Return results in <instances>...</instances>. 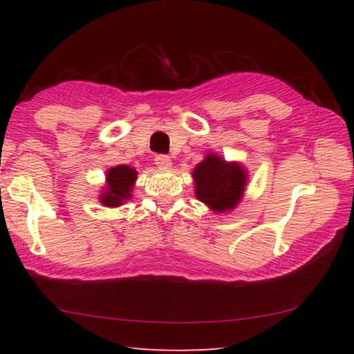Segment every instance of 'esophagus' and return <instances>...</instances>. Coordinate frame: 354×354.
<instances>
[{"mask_svg": "<svg viewBox=\"0 0 354 354\" xmlns=\"http://www.w3.org/2000/svg\"><path fill=\"white\" fill-rule=\"evenodd\" d=\"M155 162H156L159 169H162V170H167V169H170V167H171V159L169 156H165V155H158L155 158Z\"/></svg>", "mask_w": 354, "mask_h": 354, "instance_id": "esophagus-1", "label": "esophagus"}]
</instances>
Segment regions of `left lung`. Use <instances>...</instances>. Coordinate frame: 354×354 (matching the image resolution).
<instances>
[{"mask_svg": "<svg viewBox=\"0 0 354 354\" xmlns=\"http://www.w3.org/2000/svg\"><path fill=\"white\" fill-rule=\"evenodd\" d=\"M192 178L196 199L214 214H226L241 203L249 175L241 162L226 160L216 153H207L192 171Z\"/></svg>", "mask_w": 354, "mask_h": 354, "instance_id": "left-lung-1", "label": "left lung"}]
</instances>
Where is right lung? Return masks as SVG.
Segmentation results:
<instances>
[{
	"instance_id": "1",
	"label": "right lung",
	"mask_w": 354,
	"mask_h": 354,
	"mask_svg": "<svg viewBox=\"0 0 354 354\" xmlns=\"http://www.w3.org/2000/svg\"><path fill=\"white\" fill-rule=\"evenodd\" d=\"M139 173L134 167L127 164L115 165L108 169L105 175V185L102 187L99 201L105 205V207H120L122 204L131 199V192L134 184H136Z\"/></svg>"
}]
</instances>
